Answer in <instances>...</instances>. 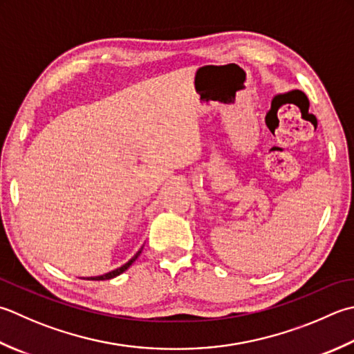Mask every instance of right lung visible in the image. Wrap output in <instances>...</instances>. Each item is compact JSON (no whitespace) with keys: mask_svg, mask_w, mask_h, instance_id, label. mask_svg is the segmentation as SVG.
<instances>
[{"mask_svg":"<svg viewBox=\"0 0 354 354\" xmlns=\"http://www.w3.org/2000/svg\"><path fill=\"white\" fill-rule=\"evenodd\" d=\"M142 248H144V245L140 248V250L136 252V254L133 256V258L129 259V262H126V264L121 266L120 268H115V270H112V272L104 273V274H100V276H88V278H84V279H90V281H106V279H112V278H115V276H120L122 272H126V270H127V268H129L131 264H133V262L138 259V256L141 254Z\"/></svg>","mask_w":354,"mask_h":354,"instance_id":"1","label":"right lung"}]
</instances>
